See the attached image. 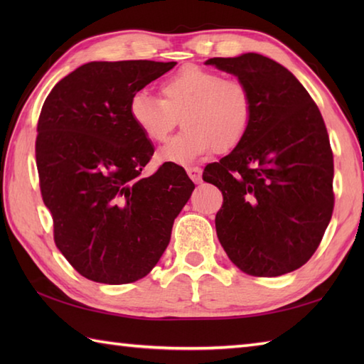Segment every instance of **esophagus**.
Instances as JSON below:
<instances>
[{
  "instance_id": "obj_1",
  "label": "esophagus",
  "mask_w": 364,
  "mask_h": 364,
  "mask_svg": "<svg viewBox=\"0 0 364 364\" xmlns=\"http://www.w3.org/2000/svg\"><path fill=\"white\" fill-rule=\"evenodd\" d=\"M188 175H189V178L194 183H200L202 181V168H198V167H189L188 168Z\"/></svg>"
}]
</instances>
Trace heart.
<instances>
[{
    "mask_svg": "<svg viewBox=\"0 0 364 364\" xmlns=\"http://www.w3.org/2000/svg\"><path fill=\"white\" fill-rule=\"evenodd\" d=\"M161 92L162 98L137 92L129 100L131 120L153 142H164L181 120L184 129L158 153L161 162L189 166L214 149H233L249 129V90L219 72L186 65L162 82Z\"/></svg>",
    "mask_w": 364,
    "mask_h": 364,
    "instance_id": "1",
    "label": "heart"
}]
</instances>
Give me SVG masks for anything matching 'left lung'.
I'll return each instance as SVG.
<instances>
[{
  "mask_svg": "<svg viewBox=\"0 0 364 364\" xmlns=\"http://www.w3.org/2000/svg\"><path fill=\"white\" fill-rule=\"evenodd\" d=\"M249 90L242 141L203 180L222 191L215 231L245 274L278 277L313 257L333 213V153L318 106L288 68L258 53L213 58Z\"/></svg>",
  "mask_w": 364,
  "mask_h": 364,
  "instance_id": "left-lung-1",
  "label": "left lung"
}]
</instances>
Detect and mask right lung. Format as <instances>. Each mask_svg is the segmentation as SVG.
I'll use <instances>...</instances> for the list:
<instances>
[{"mask_svg":"<svg viewBox=\"0 0 364 364\" xmlns=\"http://www.w3.org/2000/svg\"><path fill=\"white\" fill-rule=\"evenodd\" d=\"M176 63L94 60L60 80L37 125L36 159L54 242L92 282L141 280L167 249L173 220L196 184L154 153L129 115V100Z\"/></svg>","mask_w":364,"mask_h":364,"instance_id":"right-lung-1","label":"right lung"}]
</instances>
